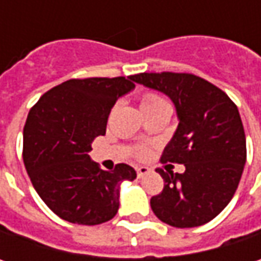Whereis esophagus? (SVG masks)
<instances>
[{"mask_svg":"<svg viewBox=\"0 0 261 261\" xmlns=\"http://www.w3.org/2000/svg\"><path fill=\"white\" fill-rule=\"evenodd\" d=\"M148 171H149V168L148 167H144V166H141V167H136V175L141 178V177H144L145 174H148Z\"/></svg>","mask_w":261,"mask_h":261,"instance_id":"esophagus-1","label":"esophagus"}]
</instances>
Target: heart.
I'll use <instances>...</instances> for the list:
<instances>
[{
	"label": "heart",
	"instance_id": "obj_1",
	"mask_svg": "<svg viewBox=\"0 0 261 261\" xmlns=\"http://www.w3.org/2000/svg\"><path fill=\"white\" fill-rule=\"evenodd\" d=\"M139 105H141V109H142L144 115L151 113V112H155L158 109L168 107L166 100L158 94V93H154V91H145V93H142L141 97H139ZM146 154H148V149H146L145 146H136L135 148L136 156L144 158Z\"/></svg>",
	"mask_w": 261,
	"mask_h": 261
}]
</instances>
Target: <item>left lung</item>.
I'll use <instances>...</instances> for the list:
<instances>
[{
    "mask_svg": "<svg viewBox=\"0 0 261 261\" xmlns=\"http://www.w3.org/2000/svg\"><path fill=\"white\" fill-rule=\"evenodd\" d=\"M132 80L168 95L180 119L161 163L185 164L186 171L156 168L164 189L151 197V209L175 228L203 225L229 203L246 164V134L236 103L195 74L142 72Z\"/></svg>",
    "mask_w": 261,
    "mask_h": 261,
    "instance_id": "left-lung-1",
    "label": "left lung"
}]
</instances>
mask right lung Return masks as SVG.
<instances>
[{"label":"right lung","instance_id":"1","mask_svg":"<svg viewBox=\"0 0 261 261\" xmlns=\"http://www.w3.org/2000/svg\"><path fill=\"white\" fill-rule=\"evenodd\" d=\"M134 87L132 75L72 78L46 91L27 115L25 170L46 206L68 222L110 221L119 209V186L136 177L127 164L105 171L88 155L93 141L106 134L116 100Z\"/></svg>","mask_w":261,"mask_h":261}]
</instances>
